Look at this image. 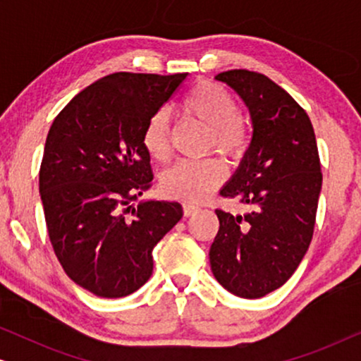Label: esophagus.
I'll use <instances>...</instances> for the list:
<instances>
[{"label": "esophagus", "mask_w": 361, "mask_h": 361, "mask_svg": "<svg viewBox=\"0 0 361 361\" xmlns=\"http://www.w3.org/2000/svg\"><path fill=\"white\" fill-rule=\"evenodd\" d=\"M197 207H194V205H190V204H185L184 205V215L185 216H190V215H195L197 214Z\"/></svg>", "instance_id": "esophagus-1"}]
</instances>
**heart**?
Listing matches in <instances>:
<instances>
[{
	"instance_id": "heart-1",
	"label": "heart",
	"mask_w": 361,
	"mask_h": 361,
	"mask_svg": "<svg viewBox=\"0 0 361 361\" xmlns=\"http://www.w3.org/2000/svg\"><path fill=\"white\" fill-rule=\"evenodd\" d=\"M182 111L209 128V146L228 156H240L248 145V130L238 115L231 93L215 82H200L182 102ZM142 142L152 159L171 156V118L166 108L152 113L142 133ZM226 166L220 159L180 161L162 176V189L187 204H202L225 180Z\"/></svg>"
}]
</instances>
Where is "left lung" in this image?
Here are the masks:
<instances>
[{
    "label": "left lung",
    "instance_id": "left-lung-1",
    "mask_svg": "<svg viewBox=\"0 0 361 361\" xmlns=\"http://www.w3.org/2000/svg\"><path fill=\"white\" fill-rule=\"evenodd\" d=\"M215 80L243 100L253 136L220 190L246 212L215 210L220 228L210 266L228 293L258 299L281 288L307 253L322 189L317 142L307 113L263 73L240 68Z\"/></svg>",
    "mask_w": 361,
    "mask_h": 361
}]
</instances>
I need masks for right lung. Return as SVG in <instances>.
Instances as JSON below:
<instances>
[{
  "instance_id": "obj_1",
  "label": "right lung",
  "mask_w": 361,
  "mask_h": 361,
  "mask_svg": "<svg viewBox=\"0 0 361 361\" xmlns=\"http://www.w3.org/2000/svg\"><path fill=\"white\" fill-rule=\"evenodd\" d=\"M185 77L111 73L73 97L49 130L39 171L49 238L68 278L98 298L140 289L152 250L182 219L179 202H131L152 180L146 123Z\"/></svg>"
}]
</instances>
